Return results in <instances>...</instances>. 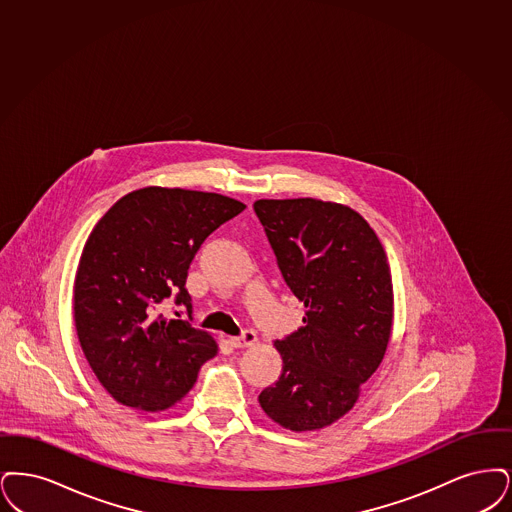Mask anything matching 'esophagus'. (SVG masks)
I'll return each instance as SVG.
<instances>
[{"mask_svg": "<svg viewBox=\"0 0 512 512\" xmlns=\"http://www.w3.org/2000/svg\"><path fill=\"white\" fill-rule=\"evenodd\" d=\"M256 340H258V336H256L254 331H243L241 336H233L229 342H231L233 348H248V346H252Z\"/></svg>", "mask_w": 512, "mask_h": 512, "instance_id": "obj_1", "label": "esophagus"}]
</instances>
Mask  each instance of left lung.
<instances>
[{"label":"left lung","instance_id":"8db88e82","mask_svg":"<svg viewBox=\"0 0 512 512\" xmlns=\"http://www.w3.org/2000/svg\"><path fill=\"white\" fill-rule=\"evenodd\" d=\"M254 212L304 325L275 342L281 377L258 401L275 423L306 432L346 415L377 371L392 331L390 267L357 212L315 199L256 200Z\"/></svg>","mask_w":512,"mask_h":512}]
</instances>
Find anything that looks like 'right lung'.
I'll list each match as a JSON object with an SVG mask.
<instances>
[{
    "mask_svg": "<svg viewBox=\"0 0 512 512\" xmlns=\"http://www.w3.org/2000/svg\"><path fill=\"white\" fill-rule=\"evenodd\" d=\"M246 206L218 193L145 187L118 200L84 246L74 283V321L95 377L128 407L160 411L185 398L210 334L158 312L174 300L191 319L187 269L200 245Z\"/></svg>",
    "mask_w": 512,
    "mask_h": 512,
    "instance_id": "1",
    "label": "right lung"
}]
</instances>
